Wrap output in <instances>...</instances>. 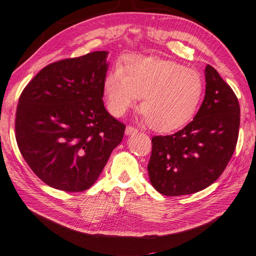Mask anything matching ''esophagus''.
Masks as SVG:
<instances>
[{"mask_svg":"<svg viewBox=\"0 0 256 256\" xmlns=\"http://www.w3.org/2000/svg\"><path fill=\"white\" fill-rule=\"evenodd\" d=\"M138 133V128L132 126H128L126 128V135H132V134H135Z\"/></svg>","mask_w":256,"mask_h":256,"instance_id":"esophagus-1","label":"esophagus"}]
</instances>
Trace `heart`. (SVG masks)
<instances>
[{
  "mask_svg": "<svg viewBox=\"0 0 256 256\" xmlns=\"http://www.w3.org/2000/svg\"><path fill=\"white\" fill-rule=\"evenodd\" d=\"M203 89L198 72L154 56H130L123 70L114 68L104 80L112 114L123 116L142 98L140 109L144 120L162 132L179 128L191 120Z\"/></svg>",
  "mask_w": 256,
  "mask_h": 256,
  "instance_id": "obj_1",
  "label": "heart"
}]
</instances>
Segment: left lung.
Listing matches in <instances>:
<instances>
[{
    "label": "left lung",
    "mask_w": 256,
    "mask_h": 256,
    "mask_svg": "<svg viewBox=\"0 0 256 256\" xmlns=\"http://www.w3.org/2000/svg\"><path fill=\"white\" fill-rule=\"evenodd\" d=\"M205 97L193 121L176 133L154 136L147 169L159 193L180 196L210 186L232 157L240 126L239 101L210 65Z\"/></svg>",
    "instance_id": "8db88e82"
}]
</instances>
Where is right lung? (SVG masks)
Returning a JSON list of instances; mask_svg holds the SVG:
<instances>
[{
  "mask_svg": "<svg viewBox=\"0 0 256 256\" xmlns=\"http://www.w3.org/2000/svg\"><path fill=\"white\" fill-rule=\"evenodd\" d=\"M106 51L46 65L24 88L15 136L22 156L41 181L82 192L97 181L126 126L104 106Z\"/></svg>",
  "mask_w": 256,
  "mask_h": 256,
  "instance_id": "obj_1",
  "label": "right lung"
}]
</instances>
